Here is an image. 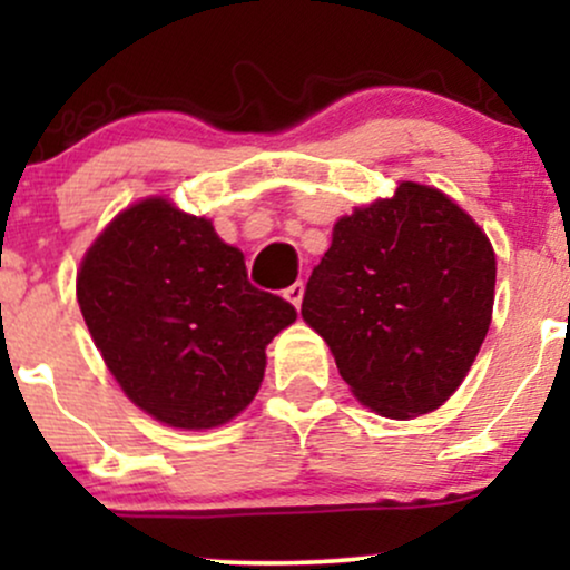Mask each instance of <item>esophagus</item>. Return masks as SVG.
Wrapping results in <instances>:
<instances>
[{
  "label": "esophagus",
  "instance_id": "esophagus-1",
  "mask_svg": "<svg viewBox=\"0 0 570 570\" xmlns=\"http://www.w3.org/2000/svg\"><path fill=\"white\" fill-rule=\"evenodd\" d=\"M303 294H305V286H303V281H297V284H292L289 289L284 292V297L289 299V303H292V305L297 307V311H299V305H303Z\"/></svg>",
  "mask_w": 570,
  "mask_h": 570
}]
</instances>
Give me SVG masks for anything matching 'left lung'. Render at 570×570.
Masks as SVG:
<instances>
[{
    "label": "left lung",
    "instance_id": "8db88e82",
    "mask_svg": "<svg viewBox=\"0 0 570 570\" xmlns=\"http://www.w3.org/2000/svg\"><path fill=\"white\" fill-rule=\"evenodd\" d=\"M495 254L440 189L402 181L356 208L313 267L303 318L370 410L415 417L463 383L493 316Z\"/></svg>",
    "mask_w": 570,
    "mask_h": 570
}]
</instances>
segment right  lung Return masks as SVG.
<instances>
[{"label": "right lung", "instance_id": "add662e5", "mask_svg": "<svg viewBox=\"0 0 570 570\" xmlns=\"http://www.w3.org/2000/svg\"><path fill=\"white\" fill-rule=\"evenodd\" d=\"M77 303L126 396L155 421L200 431L248 407L265 348L297 311L248 284L244 254L166 198L134 203L94 240Z\"/></svg>", "mask_w": 570, "mask_h": 570}]
</instances>
